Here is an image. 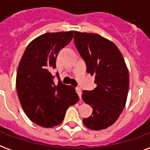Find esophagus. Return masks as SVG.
Returning <instances> with one entry per match:
<instances>
[{
	"label": "esophagus",
	"mask_w": 150,
	"mask_h": 150,
	"mask_svg": "<svg viewBox=\"0 0 150 150\" xmlns=\"http://www.w3.org/2000/svg\"><path fill=\"white\" fill-rule=\"evenodd\" d=\"M76 93H77L78 96H79L80 99H81V94H82V93H81V88H80L79 87H77V88H76Z\"/></svg>",
	"instance_id": "obj_1"
}]
</instances>
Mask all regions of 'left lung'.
<instances>
[{
  "mask_svg": "<svg viewBox=\"0 0 150 150\" xmlns=\"http://www.w3.org/2000/svg\"><path fill=\"white\" fill-rule=\"evenodd\" d=\"M74 43L97 85L93 90L82 91L83 100L93 107L83 123L93 130L106 129L117 120L126 103L129 78L125 62L118 48L100 35L75 32Z\"/></svg>",
  "mask_w": 150,
  "mask_h": 150,
  "instance_id": "obj_1",
  "label": "left lung"
}]
</instances>
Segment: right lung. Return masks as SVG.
I'll return each mask as SVG.
<instances>
[{
    "instance_id": "1",
    "label": "right lung",
    "mask_w": 150,
    "mask_h": 150,
    "mask_svg": "<svg viewBox=\"0 0 150 150\" xmlns=\"http://www.w3.org/2000/svg\"><path fill=\"white\" fill-rule=\"evenodd\" d=\"M74 31L47 33L29 43L20 62L16 86L27 117L45 128L62 123L66 110L79 98L75 88L60 81L54 83L51 71L56 68L59 52L74 38Z\"/></svg>"
}]
</instances>
